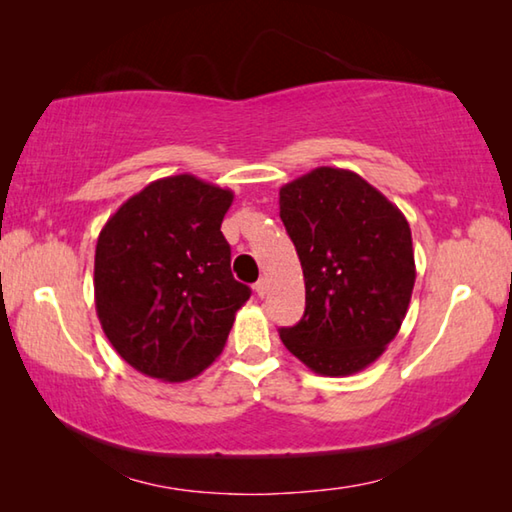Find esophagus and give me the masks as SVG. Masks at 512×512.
<instances>
[{"label":"esophagus","instance_id":"obj_1","mask_svg":"<svg viewBox=\"0 0 512 512\" xmlns=\"http://www.w3.org/2000/svg\"><path fill=\"white\" fill-rule=\"evenodd\" d=\"M255 291H257V296H259V298H264V296H266V291H268V284H266V280H259V282L255 284Z\"/></svg>","mask_w":512,"mask_h":512}]
</instances>
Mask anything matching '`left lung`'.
<instances>
[{
	"label": "left lung",
	"instance_id": "obj_1",
	"mask_svg": "<svg viewBox=\"0 0 512 512\" xmlns=\"http://www.w3.org/2000/svg\"><path fill=\"white\" fill-rule=\"evenodd\" d=\"M280 219L305 275V316L280 339L309 370L375 363L409 311L415 259L400 207L359 173L318 167L280 189Z\"/></svg>",
	"mask_w": 512,
	"mask_h": 512
}]
</instances>
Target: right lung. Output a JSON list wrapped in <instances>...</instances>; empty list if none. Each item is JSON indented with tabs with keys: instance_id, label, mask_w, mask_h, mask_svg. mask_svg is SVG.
Here are the masks:
<instances>
[{
	"instance_id": "add662e5",
	"label": "right lung",
	"mask_w": 512,
	"mask_h": 512,
	"mask_svg": "<svg viewBox=\"0 0 512 512\" xmlns=\"http://www.w3.org/2000/svg\"><path fill=\"white\" fill-rule=\"evenodd\" d=\"M235 194L178 173L110 216L94 253V305L108 341L146 377L180 384L223 352L250 289L221 232Z\"/></svg>"
}]
</instances>
